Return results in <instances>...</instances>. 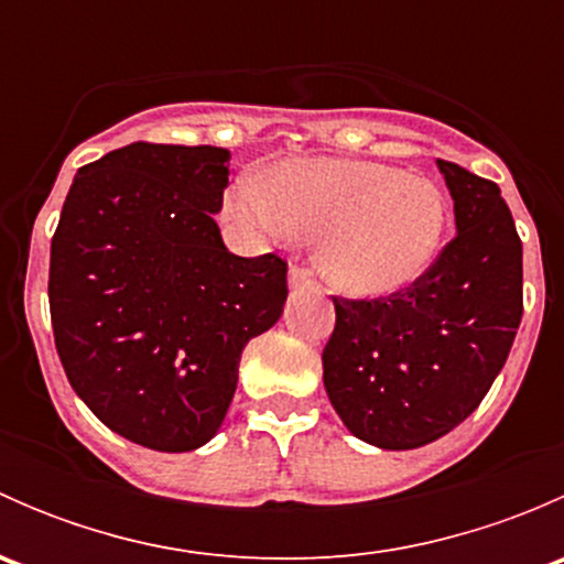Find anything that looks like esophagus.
<instances>
[{"label": "esophagus", "mask_w": 564, "mask_h": 564, "mask_svg": "<svg viewBox=\"0 0 564 564\" xmlns=\"http://www.w3.org/2000/svg\"><path fill=\"white\" fill-rule=\"evenodd\" d=\"M289 289L294 294H318V286L311 281L308 270H303V267H292L289 270Z\"/></svg>", "instance_id": "1"}]
</instances>
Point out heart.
Masks as SVG:
<instances>
[{"label": "heart", "instance_id": "b5f03b06", "mask_svg": "<svg viewBox=\"0 0 564 564\" xmlns=\"http://www.w3.org/2000/svg\"><path fill=\"white\" fill-rule=\"evenodd\" d=\"M226 213L272 240L316 237V270L346 297L379 300L429 272L447 231V198L431 180L373 161L297 158L270 176L242 174Z\"/></svg>", "mask_w": 564, "mask_h": 564}]
</instances>
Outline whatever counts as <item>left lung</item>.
<instances>
[{
  "mask_svg": "<svg viewBox=\"0 0 564 564\" xmlns=\"http://www.w3.org/2000/svg\"><path fill=\"white\" fill-rule=\"evenodd\" d=\"M456 240L403 292L335 297L324 390L351 436L414 451L464 423L502 371L524 314L521 240L494 182L436 161Z\"/></svg>",
  "mask_w": 564,
  "mask_h": 564,
  "instance_id": "obj_1",
  "label": "left lung"
}]
</instances>
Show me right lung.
Returning a JSON list of instances; mask_svg holds the SVG:
<instances>
[{"instance_id":"1","label":"right lung","mask_w":564,"mask_h":564,"mask_svg":"<svg viewBox=\"0 0 564 564\" xmlns=\"http://www.w3.org/2000/svg\"><path fill=\"white\" fill-rule=\"evenodd\" d=\"M231 152L135 144L73 180L51 240L56 351L76 395L113 434L161 453L224 425L250 338L286 303V261L224 246Z\"/></svg>"}]
</instances>
